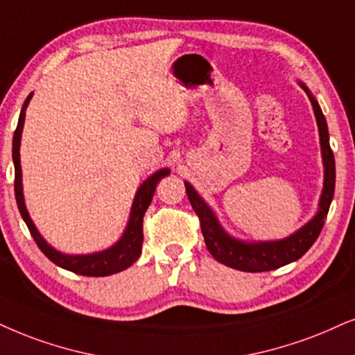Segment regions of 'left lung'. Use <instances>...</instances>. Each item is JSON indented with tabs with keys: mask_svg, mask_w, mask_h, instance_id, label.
<instances>
[{
	"mask_svg": "<svg viewBox=\"0 0 355 355\" xmlns=\"http://www.w3.org/2000/svg\"><path fill=\"white\" fill-rule=\"evenodd\" d=\"M302 88L306 92L315 111L318 131H320V142H321V155L322 165H324V187H322L321 198H320V209L316 216L308 221L302 230H298L293 234L285 237L280 241H262V242H245L239 241L236 237L227 234L219 224L216 214L213 209L205 203V200L196 193L190 183L185 182L187 195L190 200L191 208L198 214L201 232H203L206 248L209 254L213 255L218 262L224 266L236 268L242 272H267L275 270L278 267H284L286 263L295 262L306 254V250L315 244V241L320 236V232L324 226V219L329 211L331 201L334 196V185H336V164L334 154L329 146V132H327L326 118L322 114L316 98L309 93V89L300 82Z\"/></svg>",
	"mask_w": 355,
	"mask_h": 355,
	"instance_id": "left-lung-1",
	"label": "left lung"
}]
</instances>
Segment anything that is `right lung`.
I'll return each mask as SVG.
<instances>
[{"label":"right lung","mask_w":355,"mask_h":355,"mask_svg":"<svg viewBox=\"0 0 355 355\" xmlns=\"http://www.w3.org/2000/svg\"><path fill=\"white\" fill-rule=\"evenodd\" d=\"M33 93L26 98L24 105H22L19 121H17V128L15 131V137H12V162H15V195H16V203L19 208V213L24 223L28 224L31 236L34 237L35 244L39 245V249L42 250L44 255L49 260H52L53 263L58 267L65 268L78 275L85 277H107L113 275V273L123 272L128 267H131L134 262L139 259L142 249V241H144V232H142V219L147 208H149L152 196H154L157 183L162 180L164 177H167L170 173L168 168H160L159 172L152 173L146 182H142V185L139 187V190L134 196L132 208H131V216H129V223L125 226L124 234L121 236V239L116 242L114 245H111L110 249L101 250V252L95 254H87V255H69L62 254L52 248L51 244H47L46 239L39 234L37 227L34 226L33 219H31L28 209L24 205V195H22V172H21V159H19V146H21V134L22 128H24V116H26V107H28Z\"/></svg>","instance_id":"1"}]
</instances>
